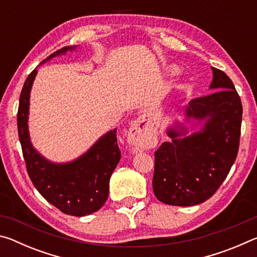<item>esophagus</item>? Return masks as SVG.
Listing matches in <instances>:
<instances>
[{"instance_id":"esophagus-1","label":"esophagus","mask_w":257,"mask_h":257,"mask_svg":"<svg viewBox=\"0 0 257 257\" xmlns=\"http://www.w3.org/2000/svg\"><path fill=\"white\" fill-rule=\"evenodd\" d=\"M129 144L138 149H147L155 144L156 130L150 115L145 113L134 121L128 134Z\"/></svg>"}]
</instances>
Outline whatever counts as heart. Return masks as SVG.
Masks as SVG:
<instances>
[{"label": "heart", "instance_id": "heart-1", "mask_svg": "<svg viewBox=\"0 0 257 257\" xmlns=\"http://www.w3.org/2000/svg\"><path fill=\"white\" fill-rule=\"evenodd\" d=\"M167 72L169 75H177V73H179V69L175 66H171L167 68Z\"/></svg>", "mask_w": 257, "mask_h": 257}]
</instances>
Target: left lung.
<instances>
[{
  "mask_svg": "<svg viewBox=\"0 0 257 257\" xmlns=\"http://www.w3.org/2000/svg\"><path fill=\"white\" fill-rule=\"evenodd\" d=\"M210 88L204 97L191 99L185 114L199 132L188 134L180 122L169 127L171 142L155 152L153 191L160 202L175 206L207 201L227 178L237 158L242 106L230 78L213 68Z\"/></svg>",
  "mask_w": 257,
  "mask_h": 257,
  "instance_id": "1",
  "label": "left lung"
}]
</instances>
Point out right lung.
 I'll return each instance as SVG.
<instances>
[{
  "label": "right lung",
  "mask_w": 257,
  "mask_h": 257,
  "mask_svg": "<svg viewBox=\"0 0 257 257\" xmlns=\"http://www.w3.org/2000/svg\"><path fill=\"white\" fill-rule=\"evenodd\" d=\"M76 47H62L47 56L42 63ZM36 75L37 69H35L25 81L17 116L19 141L28 176L42 196L61 212L73 216L92 214L106 202L108 182L121 158L116 128L103 135L86 153L71 162L54 163L45 159L34 149L28 130L30 90Z\"/></svg>",
  "instance_id": "obj_1"
}]
</instances>
